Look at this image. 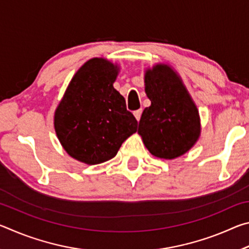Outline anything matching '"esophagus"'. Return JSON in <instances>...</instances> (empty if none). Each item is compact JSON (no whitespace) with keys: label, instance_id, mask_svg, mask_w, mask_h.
Segmentation results:
<instances>
[{"label":"esophagus","instance_id":"34e87169","mask_svg":"<svg viewBox=\"0 0 249 249\" xmlns=\"http://www.w3.org/2000/svg\"><path fill=\"white\" fill-rule=\"evenodd\" d=\"M142 112V108H141V109H137V111H135V112H134V116H135V119H136L137 121H140V120H141Z\"/></svg>","mask_w":249,"mask_h":249}]
</instances>
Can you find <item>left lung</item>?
<instances>
[{"label": "left lung", "mask_w": 249, "mask_h": 249, "mask_svg": "<svg viewBox=\"0 0 249 249\" xmlns=\"http://www.w3.org/2000/svg\"><path fill=\"white\" fill-rule=\"evenodd\" d=\"M144 81L151 104L142 112L138 134L155 157H180L200 138L199 109L182 79L169 65L156 64L147 68Z\"/></svg>", "instance_id": "1"}]
</instances>
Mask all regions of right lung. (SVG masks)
Segmentation results:
<instances>
[{"instance_id": "1", "label": "right lung", "mask_w": 249, "mask_h": 249, "mask_svg": "<svg viewBox=\"0 0 249 249\" xmlns=\"http://www.w3.org/2000/svg\"><path fill=\"white\" fill-rule=\"evenodd\" d=\"M120 67L92 58L71 79L54 111V132L70 157L98 165L115 157L122 144L136 133L137 121L113 87Z\"/></svg>"}]
</instances>
